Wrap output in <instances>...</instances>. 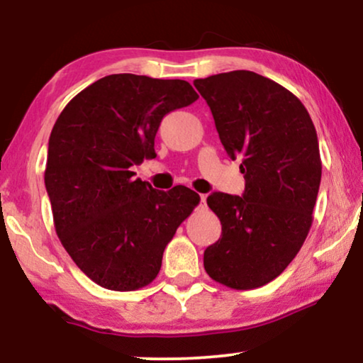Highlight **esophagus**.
<instances>
[{
    "mask_svg": "<svg viewBox=\"0 0 363 363\" xmlns=\"http://www.w3.org/2000/svg\"><path fill=\"white\" fill-rule=\"evenodd\" d=\"M200 206L201 208L206 206V195H200Z\"/></svg>",
    "mask_w": 363,
    "mask_h": 363,
    "instance_id": "34e87169",
    "label": "esophagus"
}]
</instances>
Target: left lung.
I'll list each match as a JSON object with an SVG mask.
<instances>
[{"label":"left lung","instance_id":"left-lung-1","mask_svg":"<svg viewBox=\"0 0 363 363\" xmlns=\"http://www.w3.org/2000/svg\"><path fill=\"white\" fill-rule=\"evenodd\" d=\"M220 140L241 158L245 193H211L221 238L203 256L213 281L245 291L276 279L312 226L322 162L315 127L299 99L271 79L231 71L196 79Z\"/></svg>","mask_w":363,"mask_h":363}]
</instances>
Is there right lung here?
I'll list each match as a JSON object with an SVG mask.
<instances>
[{
  "instance_id": "add662e5",
  "label": "right lung",
  "mask_w": 363,
  "mask_h": 363,
  "mask_svg": "<svg viewBox=\"0 0 363 363\" xmlns=\"http://www.w3.org/2000/svg\"><path fill=\"white\" fill-rule=\"evenodd\" d=\"M198 99L180 79L112 74L64 107L49 137L44 183L54 228L79 269L111 291H137L155 279L163 251L200 195L168 191L133 178L155 158L168 112Z\"/></svg>"
}]
</instances>
